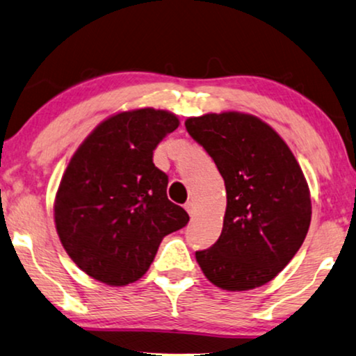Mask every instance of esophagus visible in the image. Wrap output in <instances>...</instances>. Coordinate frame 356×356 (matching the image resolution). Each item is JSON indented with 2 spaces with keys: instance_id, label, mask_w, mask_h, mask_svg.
<instances>
[{
  "instance_id": "esophagus-1",
  "label": "esophagus",
  "mask_w": 356,
  "mask_h": 356,
  "mask_svg": "<svg viewBox=\"0 0 356 356\" xmlns=\"http://www.w3.org/2000/svg\"><path fill=\"white\" fill-rule=\"evenodd\" d=\"M186 210H187V213H188V215H191L192 218H193V215H195V205H193L192 202H187V203H186Z\"/></svg>"
}]
</instances>
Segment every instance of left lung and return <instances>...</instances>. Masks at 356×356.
Listing matches in <instances>:
<instances>
[{
	"instance_id": "obj_1",
	"label": "left lung",
	"mask_w": 356,
	"mask_h": 356,
	"mask_svg": "<svg viewBox=\"0 0 356 356\" xmlns=\"http://www.w3.org/2000/svg\"><path fill=\"white\" fill-rule=\"evenodd\" d=\"M186 129L215 161L226 187L220 239L195 259L213 285L248 291L273 280L311 225V193L285 140L250 113L188 117Z\"/></svg>"
}]
</instances>
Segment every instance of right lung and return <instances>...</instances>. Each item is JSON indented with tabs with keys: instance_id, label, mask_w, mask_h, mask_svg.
Here are the masks:
<instances>
[{
	"instance_id": "1",
	"label": "right lung",
	"mask_w": 356,
	"mask_h": 356,
	"mask_svg": "<svg viewBox=\"0 0 356 356\" xmlns=\"http://www.w3.org/2000/svg\"><path fill=\"white\" fill-rule=\"evenodd\" d=\"M179 123L163 108L117 112L71 156L55 195V227L70 259L94 280L136 282L164 236L188 222L168 198V175L153 164V149Z\"/></svg>"
}]
</instances>
